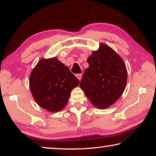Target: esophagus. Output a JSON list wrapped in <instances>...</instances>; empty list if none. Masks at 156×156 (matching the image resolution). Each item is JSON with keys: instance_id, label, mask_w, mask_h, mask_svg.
Instances as JSON below:
<instances>
[{"instance_id": "34e87169", "label": "esophagus", "mask_w": 156, "mask_h": 156, "mask_svg": "<svg viewBox=\"0 0 156 156\" xmlns=\"http://www.w3.org/2000/svg\"><path fill=\"white\" fill-rule=\"evenodd\" d=\"M82 73H78V74H76V77L78 78V79L79 80H81V78H82Z\"/></svg>"}]
</instances>
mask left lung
<instances>
[{
    "mask_svg": "<svg viewBox=\"0 0 156 156\" xmlns=\"http://www.w3.org/2000/svg\"><path fill=\"white\" fill-rule=\"evenodd\" d=\"M89 66L80 83L95 106L106 108L122 95L126 85L127 70L121 58L106 44L87 59Z\"/></svg>",
    "mask_w": 156,
    "mask_h": 156,
    "instance_id": "1",
    "label": "left lung"
}]
</instances>
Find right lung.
I'll list each match as a JSON object with an SVG mask.
<instances>
[{
    "instance_id": "obj_1",
    "label": "right lung",
    "mask_w": 156,
    "mask_h": 156,
    "mask_svg": "<svg viewBox=\"0 0 156 156\" xmlns=\"http://www.w3.org/2000/svg\"><path fill=\"white\" fill-rule=\"evenodd\" d=\"M78 79L56 58L41 59L31 72L30 89L39 106L57 112L68 102L70 92L79 84Z\"/></svg>"
}]
</instances>
